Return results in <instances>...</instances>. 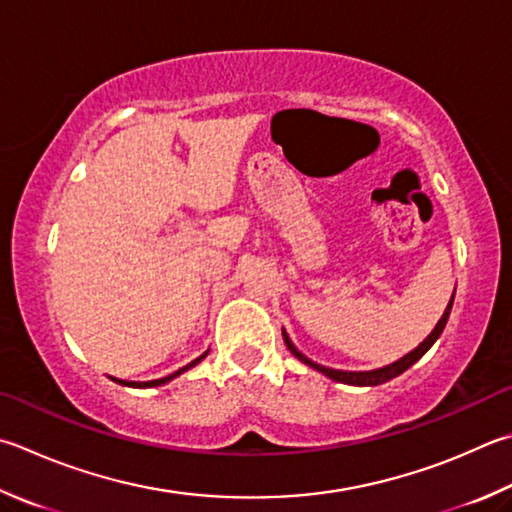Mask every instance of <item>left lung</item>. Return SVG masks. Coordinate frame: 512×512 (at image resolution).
I'll return each mask as SVG.
<instances>
[{
	"label": "left lung",
	"instance_id": "8db88e82",
	"mask_svg": "<svg viewBox=\"0 0 512 512\" xmlns=\"http://www.w3.org/2000/svg\"><path fill=\"white\" fill-rule=\"evenodd\" d=\"M452 302H454V295H452V300H450V304H448V309L443 311L441 320L436 322V327L432 329L430 336H427V338L421 342V345H418L414 351L407 353V356H403L401 360L392 362V365H387V367H380V369H374V371H342V369L322 367V365H318V362H313V360L306 358L302 351H297V349H295V345H293V342H291V338L286 336V331H282V336H284V342H286L288 351H291L297 360H302L304 365H309V367H313V369H318L320 374L329 376L331 380H338V383H347V385H358V387H367V385H380V383H387V380H392V378H396V376H401L403 371L410 369L416 360H421V358L425 356V351L430 349L436 340H439V336H441L443 329H445V322H448V318H450Z\"/></svg>",
	"mask_w": 512,
	"mask_h": 512
}]
</instances>
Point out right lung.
Listing matches in <instances>:
<instances>
[{
	"label": "right lung",
	"instance_id": "add662e5",
	"mask_svg": "<svg viewBox=\"0 0 512 512\" xmlns=\"http://www.w3.org/2000/svg\"><path fill=\"white\" fill-rule=\"evenodd\" d=\"M208 356V351L206 353H203V356H199L197 360H192L190 362V365H185V367H181L179 371H174V374H170V376H165V378H159V380H147V383H132V380H118V383L120 385H129V387H159V385H163V383H167V380H172V378H176V376H179V374H183V371H188L190 367H194V365H197V362H201L203 358H206ZM116 380V378H114Z\"/></svg>",
	"mask_w": 512,
	"mask_h": 512
}]
</instances>
